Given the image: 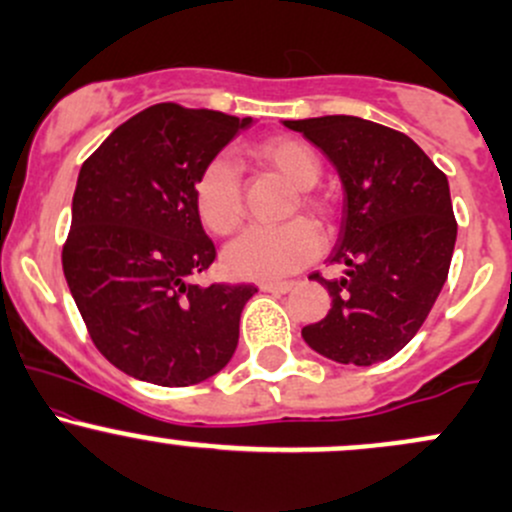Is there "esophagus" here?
<instances>
[{"label": "esophagus", "instance_id": "1", "mask_svg": "<svg viewBox=\"0 0 512 512\" xmlns=\"http://www.w3.org/2000/svg\"><path fill=\"white\" fill-rule=\"evenodd\" d=\"M260 289L267 293H289L293 289V284L291 281H262Z\"/></svg>", "mask_w": 512, "mask_h": 512}]
</instances>
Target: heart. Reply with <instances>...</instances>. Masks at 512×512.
<instances>
[{
  "label": "heart",
  "mask_w": 512,
  "mask_h": 512,
  "mask_svg": "<svg viewBox=\"0 0 512 512\" xmlns=\"http://www.w3.org/2000/svg\"><path fill=\"white\" fill-rule=\"evenodd\" d=\"M250 154L279 170L301 190L298 202L305 211L320 219L330 216L325 199L310 192L322 175V161L308 142L298 137H272L252 146ZM195 204L199 219L216 236H228L240 226L245 214L243 185L231 158L214 156L204 163L195 182ZM320 248L322 236L313 223L293 219L281 226H255L245 231L223 252V264L238 279L276 281L313 262Z\"/></svg>",
  "instance_id": "1"
}]
</instances>
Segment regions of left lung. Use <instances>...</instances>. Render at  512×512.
Masks as SVG:
<instances>
[{"label":"left lung","mask_w":512,"mask_h":512,"mask_svg":"<svg viewBox=\"0 0 512 512\" xmlns=\"http://www.w3.org/2000/svg\"><path fill=\"white\" fill-rule=\"evenodd\" d=\"M337 168L342 228L322 279L332 308L303 339L337 363L373 366L411 342L431 313L452 260L457 221L443 170L407 134L354 115L284 120Z\"/></svg>","instance_id":"left-lung-1"}]
</instances>
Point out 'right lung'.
Here are the masks:
<instances>
[{"mask_svg":"<svg viewBox=\"0 0 512 512\" xmlns=\"http://www.w3.org/2000/svg\"><path fill=\"white\" fill-rule=\"evenodd\" d=\"M252 117L158 103L86 158L72 199L62 267L101 354L132 378L187 387L211 378L238 346L252 284H192L216 248L195 182Z\"/></svg>","mask_w":512,"mask_h":512,"instance_id":"obj_1","label":"right lung"}]
</instances>
